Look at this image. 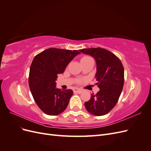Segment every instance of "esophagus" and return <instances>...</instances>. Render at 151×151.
<instances>
[{
  "label": "esophagus",
  "instance_id": "obj_1",
  "mask_svg": "<svg viewBox=\"0 0 151 151\" xmlns=\"http://www.w3.org/2000/svg\"><path fill=\"white\" fill-rule=\"evenodd\" d=\"M73 91H74V93H79L81 94L82 92H83V91H82L81 89H77V88H76V89H74V90H73Z\"/></svg>",
  "mask_w": 151,
  "mask_h": 151
}]
</instances>
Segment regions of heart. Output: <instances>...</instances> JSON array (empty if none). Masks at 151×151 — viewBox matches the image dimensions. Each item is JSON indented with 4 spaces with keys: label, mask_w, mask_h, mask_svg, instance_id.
Returning <instances> with one entry per match:
<instances>
[{
    "label": "heart",
    "mask_w": 151,
    "mask_h": 151,
    "mask_svg": "<svg viewBox=\"0 0 151 151\" xmlns=\"http://www.w3.org/2000/svg\"><path fill=\"white\" fill-rule=\"evenodd\" d=\"M91 59H92V58H91L90 57H84L83 58L81 59V60H91Z\"/></svg>",
    "instance_id": "obj_1"
}]
</instances>
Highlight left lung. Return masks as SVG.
<instances>
[{
    "instance_id": "obj_1",
    "label": "left lung",
    "mask_w": 151,
    "mask_h": 151,
    "mask_svg": "<svg viewBox=\"0 0 151 151\" xmlns=\"http://www.w3.org/2000/svg\"><path fill=\"white\" fill-rule=\"evenodd\" d=\"M93 57L96 62L95 79L99 88L96 94L84 103L87 111L95 116H102L110 111L120 98L124 84V68L115 54L101 48L79 50Z\"/></svg>"
}]
</instances>
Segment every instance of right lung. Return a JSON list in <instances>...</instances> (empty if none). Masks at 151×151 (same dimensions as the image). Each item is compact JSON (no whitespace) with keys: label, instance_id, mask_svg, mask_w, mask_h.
Returning a JSON list of instances; mask_svg holds the SVG:
<instances>
[{"label":"right lung","instance_id":"obj_1","mask_svg":"<svg viewBox=\"0 0 151 151\" xmlns=\"http://www.w3.org/2000/svg\"><path fill=\"white\" fill-rule=\"evenodd\" d=\"M77 50L51 48L36 55L31 65L29 86L36 103L48 115H57L66 109L73 95L72 89L56 88L57 75L62 74Z\"/></svg>","mask_w":151,"mask_h":151}]
</instances>
